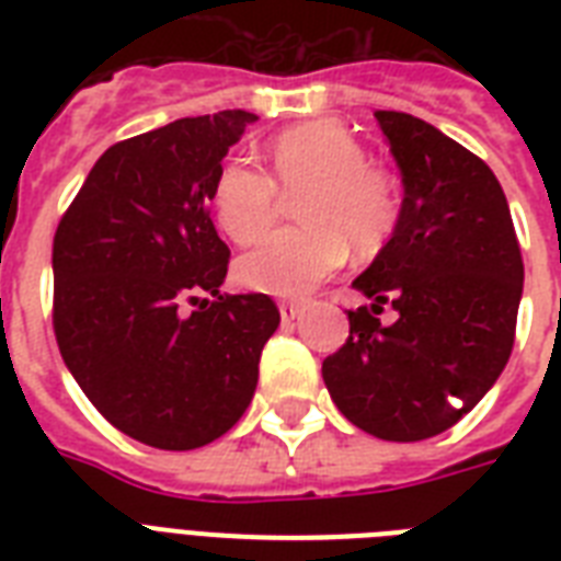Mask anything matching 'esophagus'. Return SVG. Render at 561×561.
Returning <instances> with one entry per match:
<instances>
[{"instance_id":"34e87169","label":"esophagus","mask_w":561,"mask_h":561,"mask_svg":"<svg viewBox=\"0 0 561 561\" xmlns=\"http://www.w3.org/2000/svg\"><path fill=\"white\" fill-rule=\"evenodd\" d=\"M279 314H282V323H294L299 314H302V306L299 302H279Z\"/></svg>"}]
</instances>
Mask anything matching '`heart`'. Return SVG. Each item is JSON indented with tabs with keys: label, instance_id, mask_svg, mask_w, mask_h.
<instances>
[{
	"label": "heart",
	"instance_id": "obj_1",
	"mask_svg": "<svg viewBox=\"0 0 561 561\" xmlns=\"http://www.w3.org/2000/svg\"><path fill=\"white\" fill-rule=\"evenodd\" d=\"M273 178L232 157L211 183V209L236 244H253L279 215L282 192H298L302 227L273 232L241 255L238 282L271 297H306L346 259L375 255L399 227L396 180L367 162V151L337 122L320 118L288 127L267 145Z\"/></svg>",
	"mask_w": 561,
	"mask_h": 561
}]
</instances>
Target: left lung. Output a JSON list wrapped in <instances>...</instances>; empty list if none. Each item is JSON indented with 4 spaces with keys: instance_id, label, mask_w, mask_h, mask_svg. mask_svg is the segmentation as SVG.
<instances>
[{
    "instance_id": "1",
    "label": "left lung",
    "mask_w": 561,
    "mask_h": 561,
    "mask_svg": "<svg viewBox=\"0 0 561 561\" xmlns=\"http://www.w3.org/2000/svg\"><path fill=\"white\" fill-rule=\"evenodd\" d=\"M401 171L399 227L352 282L373 308L350 311V341L323 381L352 425L419 443L457 425L504 373L524 290L522 247L486 162L422 118L378 110ZM392 301L400 320L374 317Z\"/></svg>"
}]
</instances>
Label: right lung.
I'll list each match as a JSON object with an SVG mask.
<instances>
[{"label": "right lung", "instance_id": "add662e5", "mask_svg": "<svg viewBox=\"0 0 561 561\" xmlns=\"http://www.w3.org/2000/svg\"><path fill=\"white\" fill-rule=\"evenodd\" d=\"M255 118L220 110L116 142L57 224L64 364L110 425L153 448L192 451L227 434L279 325L267 294H220L229 247L209 218L220 162Z\"/></svg>", "mask_w": 561, "mask_h": 561}]
</instances>
